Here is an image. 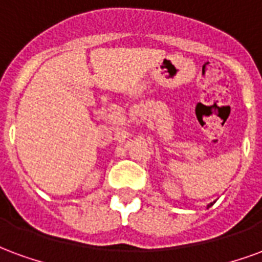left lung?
<instances>
[{"label":"left lung","instance_id":"1","mask_svg":"<svg viewBox=\"0 0 262 262\" xmlns=\"http://www.w3.org/2000/svg\"><path fill=\"white\" fill-rule=\"evenodd\" d=\"M210 205H212V203H210ZM210 205H209V206H210Z\"/></svg>","mask_w":262,"mask_h":262}]
</instances>
